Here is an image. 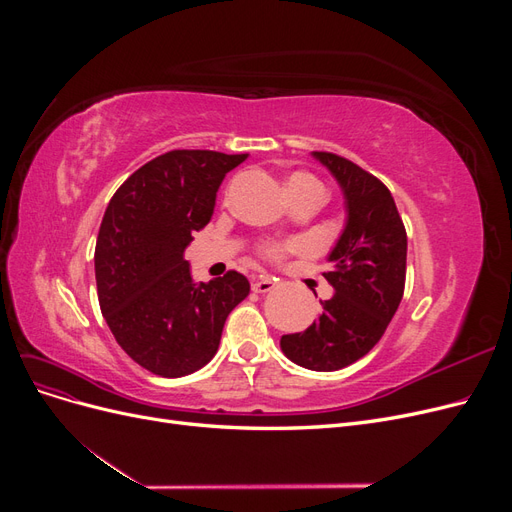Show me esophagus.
<instances>
[{
    "label": "esophagus",
    "mask_w": 512,
    "mask_h": 512,
    "mask_svg": "<svg viewBox=\"0 0 512 512\" xmlns=\"http://www.w3.org/2000/svg\"><path fill=\"white\" fill-rule=\"evenodd\" d=\"M273 286H275V280H273V277H269V275H260V277H256V280L252 282V290L258 292V294H265V292L273 290Z\"/></svg>",
    "instance_id": "34e87169"
}]
</instances>
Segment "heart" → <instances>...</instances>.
<instances>
[{
  "instance_id": "1",
  "label": "heart",
  "mask_w": 512,
  "mask_h": 512,
  "mask_svg": "<svg viewBox=\"0 0 512 512\" xmlns=\"http://www.w3.org/2000/svg\"><path fill=\"white\" fill-rule=\"evenodd\" d=\"M299 183H318L312 175H305V173H297V175H292L290 179H288V188H290V185H299ZM320 185V183H318ZM271 254H277V252H280V250H277V247H271V250H269Z\"/></svg>"
}]
</instances>
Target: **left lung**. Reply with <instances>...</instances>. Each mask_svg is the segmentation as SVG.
<instances>
[{
	"label": "left lung",
	"mask_w": 512,
	"mask_h": 512,
	"mask_svg": "<svg viewBox=\"0 0 512 512\" xmlns=\"http://www.w3.org/2000/svg\"><path fill=\"white\" fill-rule=\"evenodd\" d=\"M344 194L346 224L324 273L333 297L303 333L282 335V352L312 371L352 365L374 348L404 297L408 237L386 185L335 153L312 151Z\"/></svg>",
	"instance_id": "left-lung-1"
}]
</instances>
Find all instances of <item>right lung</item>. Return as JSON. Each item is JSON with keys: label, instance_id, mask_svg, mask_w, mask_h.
Masks as SVG:
<instances>
[{"label": "right lung", "instance_id": "1", "mask_svg": "<svg viewBox=\"0 0 512 512\" xmlns=\"http://www.w3.org/2000/svg\"><path fill=\"white\" fill-rule=\"evenodd\" d=\"M247 153L175 149L123 181L96 241L102 316L130 359L162 378L205 367L220 346L228 314L250 282L237 271L194 282L185 247L213 215L215 194Z\"/></svg>", "mask_w": 512, "mask_h": 512}]
</instances>
